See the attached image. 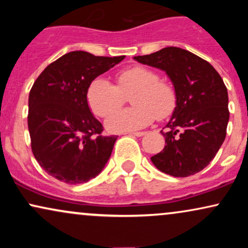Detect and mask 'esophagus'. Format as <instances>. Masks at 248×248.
Instances as JSON below:
<instances>
[{
  "label": "esophagus",
  "mask_w": 248,
  "mask_h": 248,
  "mask_svg": "<svg viewBox=\"0 0 248 248\" xmlns=\"http://www.w3.org/2000/svg\"><path fill=\"white\" fill-rule=\"evenodd\" d=\"M144 132H136V133H132V135L133 136H138V138H141V136H143L144 135Z\"/></svg>",
  "instance_id": "esophagus-1"
}]
</instances>
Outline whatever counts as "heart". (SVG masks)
<instances>
[{"instance_id":"b5f03b06","label":"heart","mask_w":248,"mask_h":248,"mask_svg":"<svg viewBox=\"0 0 248 248\" xmlns=\"http://www.w3.org/2000/svg\"><path fill=\"white\" fill-rule=\"evenodd\" d=\"M158 79L155 71L143 66L122 71L116 77V85L99 77L88 86V105L96 115L105 116L123 103L124 95L133 93V107L113 111L105 120V127L110 133L142 129L149 126L155 116L161 120L171 115L177 104L175 88Z\"/></svg>"}]
</instances>
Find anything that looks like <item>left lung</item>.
Listing matches in <instances>:
<instances>
[{
  "instance_id": "obj_1",
  "label": "left lung",
  "mask_w": 248,
  "mask_h": 248,
  "mask_svg": "<svg viewBox=\"0 0 248 248\" xmlns=\"http://www.w3.org/2000/svg\"><path fill=\"white\" fill-rule=\"evenodd\" d=\"M134 61L167 73L177 95L171 118L161 132L166 146L150 160L162 172L187 177L209 166L226 136L229 95L210 62L190 51L168 46Z\"/></svg>"
}]
</instances>
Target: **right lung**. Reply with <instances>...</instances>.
<instances>
[{"label":"right lung","mask_w":248,"mask_h":248,"mask_svg":"<svg viewBox=\"0 0 248 248\" xmlns=\"http://www.w3.org/2000/svg\"><path fill=\"white\" fill-rule=\"evenodd\" d=\"M124 59L72 51L36 79L29 94L31 148L39 166L58 181L86 183L109 160L118 136L101 135L102 124L91 112L87 90L96 77Z\"/></svg>","instance_id":"add662e5"}]
</instances>
